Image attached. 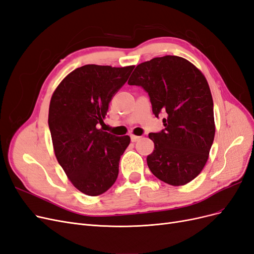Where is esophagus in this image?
Wrapping results in <instances>:
<instances>
[{"label":"esophagus","mask_w":254,"mask_h":254,"mask_svg":"<svg viewBox=\"0 0 254 254\" xmlns=\"http://www.w3.org/2000/svg\"><path fill=\"white\" fill-rule=\"evenodd\" d=\"M130 137H131V141H132V142H137V141H139V140L141 139V136L134 135V134H131V135H130Z\"/></svg>","instance_id":"34e87169"}]
</instances>
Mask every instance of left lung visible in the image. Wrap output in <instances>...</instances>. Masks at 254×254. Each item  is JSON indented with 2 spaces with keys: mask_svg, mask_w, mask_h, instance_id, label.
<instances>
[{
  "mask_svg": "<svg viewBox=\"0 0 254 254\" xmlns=\"http://www.w3.org/2000/svg\"><path fill=\"white\" fill-rule=\"evenodd\" d=\"M128 83L147 92L152 112L164 113V129L148 136L155 149L147 165L158 179L184 186L201 173L215 135L213 98L204 75L178 56L153 58L136 65Z\"/></svg>",
  "mask_w": 254,
  "mask_h": 254,
  "instance_id": "1",
  "label": "left lung"
}]
</instances>
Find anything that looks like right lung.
<instances>
[{"mask_svg": "<svg viewBox=\"0 0 254 254\" xmlns=\"http://www.w3.org/2000/svg\"><path fill=\"white\" fill-rule=\"evenodd\" d=\"M134 65L86 64L63 79L51 98L49 127L54 152L73 186L88 196L108 190L119 175L130 136L102 129L109 103Z\"/></svg>", "mask_w": 254, "mask_h": 254, "instance_id": "1", "label": "right lung"}]
</instances>
